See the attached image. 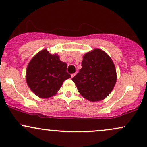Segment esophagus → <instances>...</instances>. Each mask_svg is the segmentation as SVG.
Wrapping results in <instances>:
<instances>
[{
  "label": "esophagus",
  "mask_w": 147,
  "mask_h": 147,
  "mask_svg": "<svg viewBox=\"0 0 147 147\" xmlns=\"http://www.w3.org/2000/svg\"><path fill=\"white\" fill-rule=\"evenodd\" d=\"M76 75V73H74V74H72L71 75V77H75V75Z\"/></svg>",
  "instance_id": "obj_1"
}]
</instances>
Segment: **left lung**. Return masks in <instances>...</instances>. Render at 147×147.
I'll list each match as a JSON object with an SVG mask.
<instances>
[{
	"label": "left lung",
	"mask_w": 147,
	"mask_h": 147,
	"mask_svg": "<svg viewBox=\"0 0 147 147\" xmlns=\"http://www.w3.org/2000/svg\"><path fill=\"white\" fill-rule=\"evenodd\" d=\"M72 80L84 98L91 102L101 101L115 86L117 80L115 67L105 52L95 49L84 55L82 68Z\"/></svg>",
	"instance_id": "1"
}]
</instances>
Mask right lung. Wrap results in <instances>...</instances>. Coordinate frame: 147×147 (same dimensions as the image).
Wrapping results in <instances>:
<instances>
[{"label": "right lung", "mask_w": 147, "mask_h": 147, "mask_svg": "<svg viewBox=\"0 0 147 147\" xmlns=\"http://www.w3.org/2000/svg\"><path fill=\"white\" fill-rule=\"evenodd\" d=\"M67 64L57 55L43 50L28 64L26 81L28 86L38 97L48 98L57 93L62 84L71 75L66 72Z\"/></svg>", "instance_id": "1"}]
</instances>
